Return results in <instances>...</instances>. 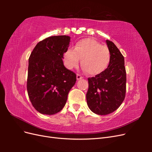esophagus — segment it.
<instances>
[{"label": "esophagus", "mask_w": 152, "mask_h": 152, "mask_svg": "<svg viewBox=\"0 0 152 152\" xmlns=\"http://www.w3.org/2000/svg\"><path fill=\"white\" fill-rule=\"evenodd\" d=\"M83 79V77L81 76V75H79V74H77V80H80V79Z\"/></svg>", "instance_id": "1"}]
</instances>
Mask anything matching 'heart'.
<instances>
[{
  "label": "heart",
  "mask_w": 152,
  "mask_h": 152,
  "mask_svg": "<svg viewBox=\"0 0 152 152\" xmlns=\"http://www.w3.org/2000/svg\"><path fill=\"white\" fill-rule=\"evenodd\" d=\"M80 59L84 71L96 75L107 68L111 54L107 46L93 39H84L75 44L74 49L68 48L63 55L64 63L69 70L77 67Z\"/></svg>",
  "instance_id": "heart-1"
}]
</instances>
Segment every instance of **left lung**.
Here are the masks:
<instances>
[{"label":"left lung","instance_id":"1","mask_svg":"<svg viewBox=\"0 0 152 152\" xmlns=\"http://www.w3.org/2000/svg\"><path fill=\"white\" fill-rule=\"evenodd\" d=\"M111 54L108 68L100 74L88 78L87 103L93 113L108 115L120 107L125 98L126 72L124 58L112 41L106 40Z\"/></svg>","mask_w":152,"mask_h":152}]
</instances>
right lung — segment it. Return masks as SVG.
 I'll return each instance as SVG.
<instances>
[{
  "mask_svg": "<svg viewBox=\"0 0 152 152\" xmlns=\"http://www.w3.org/2000/svg\"><path fill=\"white\" fill-rule=\"evenodd\" d=\"M70 42L69 36L49 37L37 44L30 56L27 91L33 107L42 114L60 112L75 84V73L63 61Z\"/></svg>",
  "mask_w": 152,
  "mask_h": 152,
  "instance_id": "right-lung-1",
  "label": "right lung"
}]
</instances>
